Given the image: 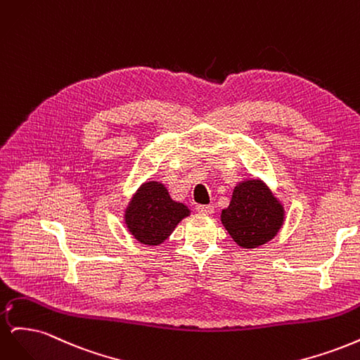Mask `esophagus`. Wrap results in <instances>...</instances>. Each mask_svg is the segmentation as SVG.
Segmentation results:
<instances>
[{
  "label": "esophagus",
  "mask_w": 360,
  "mask_h": 360,
  "mask_svg": "<svg viewBox=\"0 0 360 360\" xmlns=\"http://www.w3.org/2000/svg\"><path fill=\"white\" fill-rule=\"evenodd\" d=\"M195 210L198 213H204V214H212L214 212V207L213 205H205V204H197L195 205Z\"/></svg>",
  "instance_id": "34e87169"
}]
</instances>
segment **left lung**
Returning <instances> with one entry per match:
<instances>
[{
    "instance_id": "8db88e82",
    "label": "left lung",
    "mask_w": 360,
    "mask_h": 360,
    "mask_svg": "<svg viewBox=\"0 0 360 360\" xmlns=\"http://www.w3.org/2000/svg\"><path fill=\"white\" fill-rule=\"evenodd\" d=\"M221 221L242 248H258L274 238L284 224V207L259 180H246L234 188Z\"/></svg>"
}]
</instances>
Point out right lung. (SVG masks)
Listing matches in <instances>:
<instances>
[{
    "mask_svg": "<svg viewBox=\"0 0 360 360\" xmlns=\"http://www.w3.org/2000/svg\"><path fill=\"white\" fill-rule=\"evenodd\" d=\"M189 209L172 201L159 181H147L138 189L126 209V225L138 242L153 246L165 242Z\"/></svg>",
    "mask_w": 360,
    "mask_h": 360,
    "instance_id": "obj_1",
    "label": "right lung"
}]
</instances>
